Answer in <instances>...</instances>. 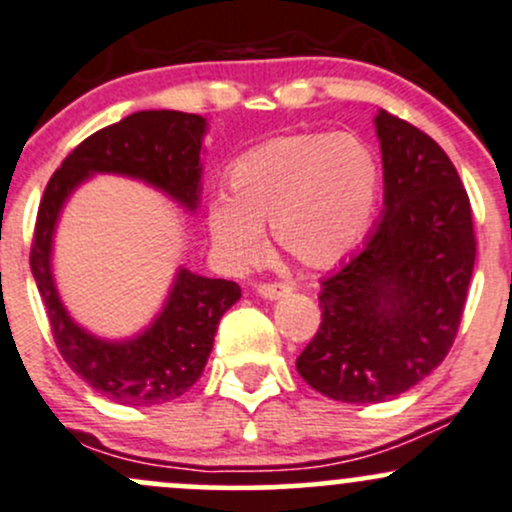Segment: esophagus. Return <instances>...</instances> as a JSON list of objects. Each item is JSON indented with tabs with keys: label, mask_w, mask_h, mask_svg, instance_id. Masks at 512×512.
Wrapping results in <instances>:
<instances>
[{
	"label": "esophagus",
	"mask_w": 512,
	"mask_h": 512,
	"mask_svg": "<svg viewBox=\"0 0 512 512\" xmlns=\"http://www.w3.org/2000/svg\"><path fill=\"white\" fill-rule=\"evenodd\" d=\"M286 294H289V286H284V284H260L257 286V296H262V299H267V301H277Z\"/></svg>",
	"instance_id": "34e87169"
}]
</instances>
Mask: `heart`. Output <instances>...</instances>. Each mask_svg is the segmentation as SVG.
<instances>
[{"mask_svg": "<svg viewBox=\"0 0 512 512\" xmlns=\"http://www.w3.org/2000/svg\"><path fill=\"white\" fill-rule=\"evenodd\" d=\"M230 196L206 211L223 265L255 267L267 252L265 226L286 255L308 269L350 257L372 228L379 162L352 133H294L247 150L228 170Z\"/></svg>", "mask_w": 512, "mask_h": 512, "instance_id": "obj_1", "label": "heart"}]
</instances>
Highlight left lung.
Masks as SVG:
<instances>
[{"label":"left lung","mask_w":512,"mask_h":512,"mask_svg":"<svg viewBox=\"0 0 512 512\" xmlns=\"http://www.w3.org/2000/svg\"><path fill=\"white\" fill-rule=\"evenodd\" d=\"M384 213L367 245L320 289V328L296 359L311 389L384 403L452 347L476 260L471 206L445 150L411 123L374 116Z\"/></svg>","instance_id":"1"}]
</instances>
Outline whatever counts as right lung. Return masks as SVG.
Segmentation results:
<instances>
[{"label": "right lung", "mask_w": 512, "mask_h": 512, "mask_svg": "<svg viewBox=\"0 0 512 512\" xmlns=\"http://www.w3.org/2000/svg\"><path fill=\"white\" fill-rule=\"evenodd\" d=\"M206 131L204 116L136 111L82 140L50 177L38 206L31 272L46 303L55 345L72 372L121 406H160L192 389L209 362L223 313L240 299V286L179 267L165 303L143 330L121 340L99 338L70 316L55 284L53 243L60 213L94 174L138 179L187 213H196Z\"/></svg>", "instance_id": "1"}]
</instances>
